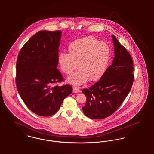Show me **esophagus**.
Segmentation results:
<instances>
[{
    "mask_svg": "<svg viewBox=\"0 0 154 154\" xmlns=\"http://www.w3.org/2000/svg\"><path fill=\"white\" fill-rule=\"evenodd\" d=\"M73 93H79L80 92V89H79V88L78 87H73Z\"/></svg>",
    "mask_w": 154,
    "mask_h": 154,
    "instance_id": "1",
    "label": "esophagus"
}]
</instances>
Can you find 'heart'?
I'll return each mask as SVG.
<instances>
[{
    "label": "heart",
    "mask_w": 154,
    "mask_h": 154,
    "mask_svg": "<svg viewBox=\"0 0 154 154\" xmlns=\"http://www.w3.org/2000/svg\"><path fill=\"white\" fill-rule=\"evenodd\" d=\"M68 53H60L57 61L61 71L69 75L78 68V72L68 81L79 85L89 78L96 81L104 73L109 62L110 48L108 44L94 36H86L71 42L68 47Z\"/></svg>",
    "instance_id": "obj_1"
}]
</instances>
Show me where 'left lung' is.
Listing matches in <instances>:
<instances>
[{"label":"left lung","instance_id":"1","mask_svg":"<svg viewBox=\"0 0 154 154\" xmlns=\"http://www.w3.org/2000/svg\"><path fill=\"white\" fill-rule=\"evenodd\" d=\"M115 57L99 81L82 92L87 97L82 108L89 118L101 119L114 113L128 96L133 81V63L129 53L112 35Z\"/></svg>","mask_w":154,"mask_h":154}]
</instances>
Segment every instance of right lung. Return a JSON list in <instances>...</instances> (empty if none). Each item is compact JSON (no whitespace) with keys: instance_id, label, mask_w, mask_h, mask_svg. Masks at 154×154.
<instances>
[{"instance_id":"1","label":"right lung","mask_w":154,"mask_h":154,"mask_svg":"<svg viewBox=\"0 0 154 154\" xmlns=\"http://www.w3.org/2000/svg\"><path fill=\"white\" fill-rule=\"evenodd\" d=\"M61 31H41L25 44L18 55L17 89L25 105L33 113L50 116L56 113L72 87L66 84L57 69Z\"/></svg>"}]
</instances>
